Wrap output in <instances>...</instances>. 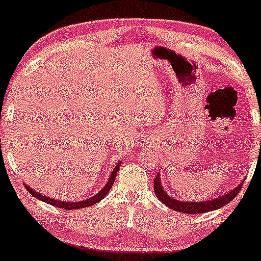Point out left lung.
<instances>
[{
  "label": "left lung",
  "mask_w": 261,
  "mask_h": 261,
  "mask_svg": "<svg viewBox=\"0 0 261 261\" xmlns=\"http://www.w3.org/2000/svg\"><path fill=\"white\" fill-rule=\"evenodd\" d=\"M242 185H243V182L237 185L233 190L228 191V193L223 194V195L218 197H215V199L212 200H207V201H180V200H176L174 197L169 196L168 194L163 190L161 184V173H158L154 179V194L155 196L158 197V200L163 202L166 206H168L169 208L178 212H182V214L195 215L214 211V210L221 208L222 206L227 205V203L232 201V200L237 196V194L241 190Z\"/></svg>",
  "instance_id": "1"
}]
</instances>
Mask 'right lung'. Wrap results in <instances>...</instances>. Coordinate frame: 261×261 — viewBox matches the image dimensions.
Segmentation results:
<instances>
[{
  "label": "right lung",
  "mask_w": 261,
  "mask_h": 261,
  "mask_svg": "<svg viewBox=\"0 0 261 261\" xmlns=\"http://www.w3.org/2000/svg\"><path fill=\"white\" fill-rule=\"evenodd\" d=\"M121 164V161L118 162V164L115 166V168L113 169L112 174H110L109 179H108V182L106 184V187H104L99 193L95 194L94 196L89 197V199H86V200H82V201H61V200H55L53 199V197H47L46 195H43V194L40 193H37V191L34 190V189L28 187V185H25L27 190L29 191V193L32 194L33 196L35 197V199L40 200V201H44L46 203H50V205H54V206H58L59 208H64V210H77V208H83V207H88V206H92L94 205V203L99 202L100 200H103L104 197L107 196V194L109 193V190L112 189L114 181H115V178H116V174H118V170H119V167H120Z\"/></svg>",
  "instance_id": "obj_1"
}]
</instances>
